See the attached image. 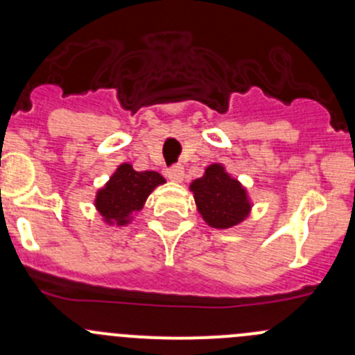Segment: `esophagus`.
<instances>
[{
    "instance_id": "34e87169",
    "label": "esophagus",
    "mask_w": 355,
    "mask_h": 355,
    "mask_svg": "<svg viewBox=\"0 0 355 355\" xmlns=\"http://www.w3.org/2000/svg\"><path fill=\"white\" fill-rule=\"evenodd\" d=\"M184 171L185 170L182 164H173V166L168 168L166 175L171 182H175V184H180V182L184 180Z\"/></svg>"
}]
</instances>
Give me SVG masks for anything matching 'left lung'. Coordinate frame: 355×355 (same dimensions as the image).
I'll list each match as a JSON object with an SVG mask.
<instances>
[{"label": "left lung", "mask_w": 355, "mask_h": 355, "mask_svg": "<svg viewBox=\"0 0 355 355\" xmlns=\"http://www.w3.org/2000/svg\"><path fill=\"white\" fill-rule=\"evenodd\" d=\"M199 213L214 228H230L249 214L250 202L245 189L225 171L221 164H211L206 173L191 184Z\"/></svg>", "instance_id": "1"}]
</instances>
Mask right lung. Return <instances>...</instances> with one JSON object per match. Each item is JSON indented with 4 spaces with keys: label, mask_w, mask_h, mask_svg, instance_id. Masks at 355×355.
<instances>
[{
    "label": "right lung",
    "mask_w": 355,
    "mask_h": 355,
    "mask_svg": "<svg viewBox=\"0 0 355 355\" xmlns=\"http://www.w3.org/2000/svg\"><path fill=\"white\" fill-rule=\"evenodd\" d=\"M159 184H164V178L157 171H135L130 164H120L96 196V207L108 223L125 225Z\"/></svg>",
    "instance_id": "obj_1"
}]
</instances>
